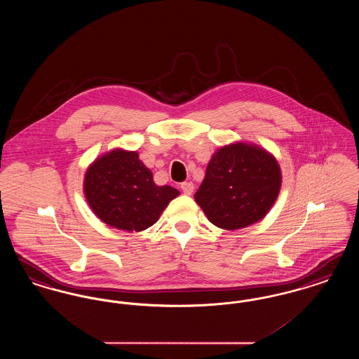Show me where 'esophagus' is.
I'll list each match as a JSON object with an SVG mask.
<instances>
[{
	"instance_id": "obj_1",
	"label": "esophagus",
	"mask_w": 359,
	"mask_h": 359,
	"mask_svg": "<svg viewBox=\"0 0 359 359\" xmlns=\"http://www.w3.org/2000/svg\"><path fill=\"white\" fill-rule=\"evenodd\" d=\"M180 188H182L183 194H186V195H191V194L194 192V188H195V186H194V183H192V182H186V183H183V184L180 186Z\"/></svg>"
}]
</instances>
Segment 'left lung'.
<instances>
[{
  "label": "left lung",
  "instance_id": "8db88e82",
  "mask_svg": "<svg viewBox=\"0 0 359 359\" xmlns=\"http://www.w3.org/2000/svg\"><path fill=\"white\" fill-rule=\"evenodd\" d=\"M281 183V168L273 154L256 144L236 141L211 156L194 198L212 224L239 230L265 218Z\"/></svg>",
  "mask_w": 359,
  "mask_h": 359
}]
</instances>
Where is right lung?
<instances>
[{
	"label": "right lung",
	"mask_w": 359,
	"mask_h": 359,
	"mask_svg": "<svg viewBox=\"0 0 359 359\" xmlns=\"http://www.w3.org/2000/svg\"><path fill=\"white\" fill-rule=\"evenodd\" d=\"M83 194L103 223L133 233L157 222L180 192L171 186H157L136 151L114 148L88 165Z\"/></svg>",
	"instance_id": "1"
}]
</instances>
